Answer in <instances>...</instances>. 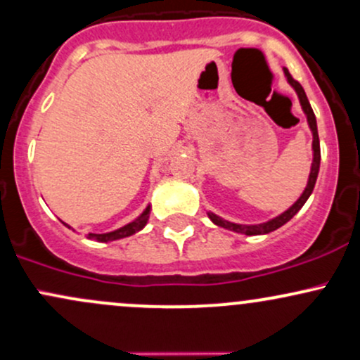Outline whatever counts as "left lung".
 Listing matches in <instances>:
<instances>
[{
	"mask_svg": "<svg viewBox=\"0 0 360 360\" xmlns=\"http://www.w3.org/2000/svg\"><path fill=\"white\" fill-rule=\"evenodd\" d=\"M283 73H285V77H287V80H289V84L294 86V90H295V92H297L299 102H301L304 114H306V116H307V122H309L311 131H313V164H311V172H309V179H307V186H306V189H304L302 195L299 196V200L295 201L294 205H292L289 210H285V212L282 213V215L275 217V219L268 220V222H264V224H256V225L232 224V222H229V220L220 219V217L215 215V213L208 212V217H210L212 222L215 224V225H219V227L229 229V231H234V232H239V234H246V236L268 234V232H274L278 227H282L283 224L289 222L292 217H294L295 213L301 210V208L304 207V203H306L307 198H309V196H311V193H313L316 179H318V172H319V160H321V152H319L318 126H316V116H314L313 109H311V104H309V101H307L306 92H304V89L301 86V84H299L297 80H294V78H292V75L289 73V70H287V68H283Z\"/></svg>",
	"mask_w": 360,
	"mask_h": 360,
	"instance_id": "left-lung-1",
	"label": "left lung"
}]
</instances>
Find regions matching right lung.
<instances>
[{
	"label": "right lung",
	"instance_id": "1",
	"mask_svg": "<svg viewBox=\"0 0 360 360\" xmlns=\"http://www.w3.org/2000/svg\"><path fill=\"white\" fill-rule=\"evenodd\" d=\"M148 217H150V207L145 208V212L141 213V215L138 217L136 220L126 224L124 227L117 229V231H112V232H105V234H89V239L97 240V243H109V240H117V239H122V238H128V236H133L135 232L141 231V229L147 225ZM68 227H70V225H68Z\"/></svg>",
	"mask_w": 360,
	"mask_h": 360
}]
</instances>
